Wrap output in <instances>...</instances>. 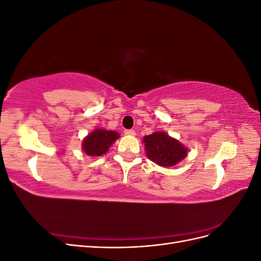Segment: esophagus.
<instances>
[{
	"label": "esophagus",
	"instance_id": "1",
	"mask_svg": "<svg viewBox=\"0 0 261 261\" xmlns=\"http://www.w3.org/2000/svg\"><path fill=\"white\" fill-rule=\"evenodd\" d=\"M124 134H125V135H128V136H134V135H136V132L134 129H125Z\"/></svg>",
	"mask_w": 261,
	"mask_h": 261
}]
</instances>
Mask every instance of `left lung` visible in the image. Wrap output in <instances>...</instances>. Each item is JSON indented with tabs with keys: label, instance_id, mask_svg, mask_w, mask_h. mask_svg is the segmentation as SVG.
<instances>
[{
	"label": "left lung",
	"instance_id": "obj_1",
	"mask_svg": "<svg viewBox=\"0 0 261 261\" xmlns=\"http://www.w3.org/2000/svg\"><path fill=\"white\" fill-rule=\"evenodd\" d=\"M144 143L147 156L161 167H173L187 155V149L163 132L144 137Z\"/></svg>",
	"mask_w": 261,
	"mask_h": 261
}]
</instances>
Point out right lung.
Returning a JSON list of instances; mask_svg holds the SVG:
<instances>
[{"mask_svg": "<svg viewBox=\"0 0 261 261\" xmlns=\"http://www.w3.org/2000/svg\"><path fill=\"white\" fill-rule=\"evenodd\" d=\"M118 137H120V135L116 132L99 128L93 130L84 139L83 149L86 154L99 156L106 153L109 150V147H111Z\"/></svg>", "mask_w": 261, "mask_h": 261, "instance_id": "obj_1", "label": "right lung"}]
</instances>
